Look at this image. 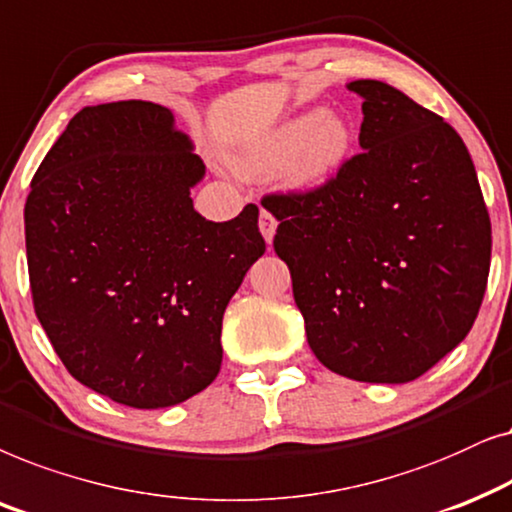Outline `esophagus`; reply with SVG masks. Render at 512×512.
<instances>
[{
    "label": "esophagus",
    "mask_w": 512,
    "mask_h": 512,
    "mask_svg": "<svg viewBox=\"0 0 512 512\" xmlns=\"http://www.w3.org/2000/svg\"><path fill=\"white\" fill-rule=\"evenodd\" d=\"M276 227H278V222H276V217L269 213V210H262L260 213V231H262V236H264V241H267L269 245L274 243V234H276Z\"/></svg>",
    "instance_id": "esophagus-1"
}]
</instances>
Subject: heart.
Instances as JSON below:
<instances>
[{
	"label": "heart",
	"mask_w": 512,
	"mask_h": 512,
	"mask_svg": "<svg viewBox=\"0 0 512 512\" xmlns=\"http://www.w3.org/2000/svg\"><path fill=\"white\" fill-rule=\"evenodd\" d=\"M353 128L342 114L304 112L276 126L248 149L238 168L250 177H267L283 170L285 185L299 192L325 187L349 159Z\"/></svg>",
	"instance_id": "b5f03b06"
}]
</instances>
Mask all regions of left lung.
Wrapping results in <instances>:
<instances>
[{"mask_svg": "<svg viewBox=\"0 0 512 512\" xmlns=\"http://www.w3.org/2000/svg\"><path fill=\"white\" fill-rule=\"evenodd\" d=\"M360 149L325 187L269 194L311 351L327 370L407 384L463 342L485 297L492 224L473 159L445 119L377 79Z\"/></svg>", "mask_w": 512, "mask_h": 512, "instance_id": "1", "label": "left lung"}]
</instances>
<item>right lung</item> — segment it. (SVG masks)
<instances>
[{
  "mask_svg": "<svg viewBox=\"0 0 512 512\" xmlns=\"http://www.w3.org/2000/svg\"><path fill=\"white\" fill-rule=\"evenodd\" d=\"M168 107L121 100L74 114L32 177V302L67 372L114 403L159 410L213 384L222 316L267 250L255 203L194 210L206 175Z\"/></svg>",
  "mask_w": 512,
  "mask_h": 512,
  "instance_id": "1",
  "label": "right lung"
}]
</instances>
